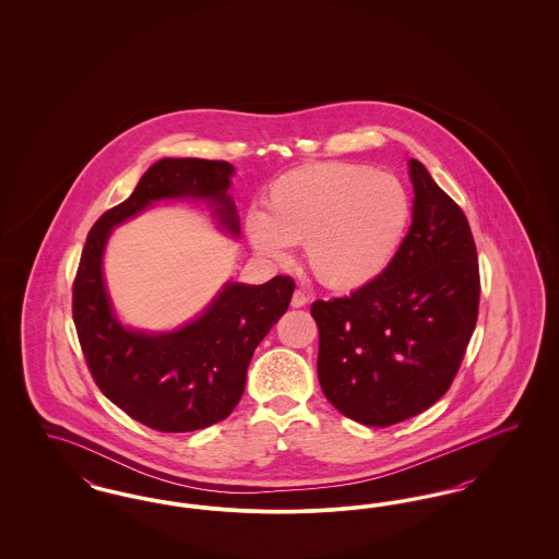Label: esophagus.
Masks as SVG:
<instances>
[{
	"label": "esophagus",
	"instance_id": "esophagus-1",
	"mask_svg": "<svg viewBox=\"0 0 559 559\" xmlns=\"http://www.w3.org/2000/svg\"><path fill=\"white\" fill-rule=\"evenodd\" d=\"M306 304H308V295H306V293L299 292V289H297V292L293 293V297H292L293 308H304V306H306Z\"/></svg>",
	"mask_w": 559,
	"mask_h": 559
}]
</instances>
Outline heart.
Here are the masks:
<instances>
[{
	"instance_id": "obj_1",
	"label": "heart",
	"mask_w": 559,
	"mask_h": 559,
	"mask_svg": "<svg viewBox=\"0 0 559 559\" xmlns=\"http://www.w3.org/2000/svg\"><path fill=\"white\" fill-rule=\"evenodd\" d=\"M411 217L404 187L390 174L354 163H314L276 178L264 213H249L247 237L267 260L283 262L304 242L322 285L349 292L392 264Z\"/></svg>"
}]
</instances>
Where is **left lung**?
I'll use <instances>...</instances> for the list:
<instances>
[{
	"label": "left lung",
	"mask_w": 559,
	"mask_h": 559,
	"mask_svg": "<svg viewBox=\"0 0 559 559\" xmlns=\"http://www.w3.org/2000/svg\"><path fill=\"white\" fill-rule=\"evenodd\" d=\"M413 224L369 285L317 299L319 381L347 419L388 427L442 399L478 322V251L463 210L408 160Z\"/></svg>",
	"instance_id": "1"
}]
</instances>
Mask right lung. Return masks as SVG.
<instances>
[{"label":"right lung","mask_w":559,"mask_h":559,"mask_svg":"<svg viewBox=\"0 0 559 559\" xmlns=\"http://www.w3.org/2000/svg\"><path fill=\"white\" fill-rule=\"evenodd\" d=\"M230 176L233 165L226 160L155 163L128 201L96 219L73 281V320L96 385L138 424L165 433L203 429L235 411L251 356L287 312L295 281L281 274L266 285L228 283L203 317L174 333L146 335L115 319L103 281V251L112 226L153 201L174 197L215 201L224 228L239 235L235 203L226 194Z\"/></svg>","instance_id":"obj_1"}]
</instances>
